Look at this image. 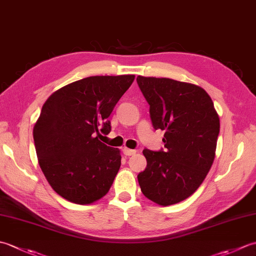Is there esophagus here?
<instances>
[{"label": "esophagus", "instance_id": "obj_1", "mask_svg": "<svg viewBox=\"0 0 256 256\" xmlns=\"http://www.w3.org/2000/svg\"><path fill=\"white\" fill-rule=\"evenodd\" d=\"M135 153H136V150H131V148H123V154L126 155V156L134 155Z\"/></svg>", "mask_w": 256, "mask_h": 256}]
</instances>
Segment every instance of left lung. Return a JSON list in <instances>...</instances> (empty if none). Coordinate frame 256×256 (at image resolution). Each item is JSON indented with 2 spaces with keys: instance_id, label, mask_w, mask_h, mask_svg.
Returning <instances> with one entry per match:
<instances>
[{
  "instance_id": "left-lung-1",
  "label": "left lung",
  "mask_w": 256,
  "mask_h": 256,
  "mask_svg": "<svg viewBox=\"0 0 256 256\" xmlns=\"http://www.w3.org/2000/svg\"><path fill=\"white\" fill-rule=\"evenodd\" d=\"M150 104L155 130L164 131L165 150H144L148 162L138 175L146 198L170 206L190 197L214 162L220 120L214 102L200 86L170 78H136Z\"/></svg>"
}]
</instances>
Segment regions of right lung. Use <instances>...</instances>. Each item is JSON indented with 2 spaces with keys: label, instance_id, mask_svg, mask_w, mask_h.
Returning <instances> with one entry per match:
<instances>
[{
  "label": "right lung",
  "instance_id": "obj_1",
  "mask_svg": "<svg viewBox=\"0 0 256 256\" xmlns=\"http://www.w3.org/2000/svg\"><path fill=\"white\" fill-rule=\"evenodd\" d=\"M134 74L92 76L48 98L32 130L38 162L52 188L70 202L90 204L110 190L121 166L118 148L99 140L111 131L114 106Z\"/></svg>",
  "mask_w": 256,
  "mask_h": 256
}]
</instances>
